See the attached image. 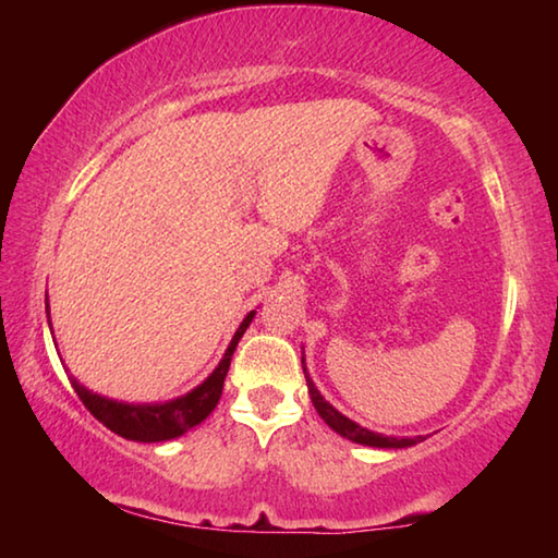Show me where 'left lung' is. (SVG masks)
I'll return each mask as SVG.
<instances>
[{
	"label": "left lung",
	"mask_w": 558,
	"mask_h": 558,
	"mask_svg": "<svg viewBox=\"0 0 558 558\" xmlns=\"http://www.w3.org/2000/svg\"><path fill=\"white\" fill-rule=\"evenodd\" d=\"M302 372H305V379H307V391H310V399H313V405L319 413V418H323L329 428L339 436L359 442V446H369V448H386V450H399V448H411L415 442L426 440L423 436H413V438H396V436H381V433H374L369 428H362L359 423H354L352 418H347L344 413H339L332 403L325 401V396L317 391L315 381L310 379V372L305 366V352H302Z\"/></svg>",
	"instance_id": "8db88e82"
}]
</instances>
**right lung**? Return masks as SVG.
<instances>
[{"instance_id":"right-lung-1","label":"right lung","mask_w":558,"mask_h":558,"mask_svg":"<svg viewBox=\"0 0 558 558\" xmlns=\"http://www.w3.org/2000/svg\"><path fill=\"white\" fill-rule=\"evenodd\" d=\"M256 317V310H251L248 315L243 317V323L235 329V335L231 339V344L226 347V352L221 356V362L216 369L206 376V379L184 396H177V399L169 401H159V403H128V401H116L108 399V396L93 393L86 389L75 376H71V386L73 391L78 393V399L83 405L96 415V418L102 423V426L110 428L118 436L128 438V440H137V442H162V440H172L184 436L186 430H192L194 426L209 415L216 403L221 399V389H223V379L229 374L231 366V356L233 349L239 344V339L243 337L245 329ZM49 327H51V317H49Z\"/></svg>"}]
</instances>
